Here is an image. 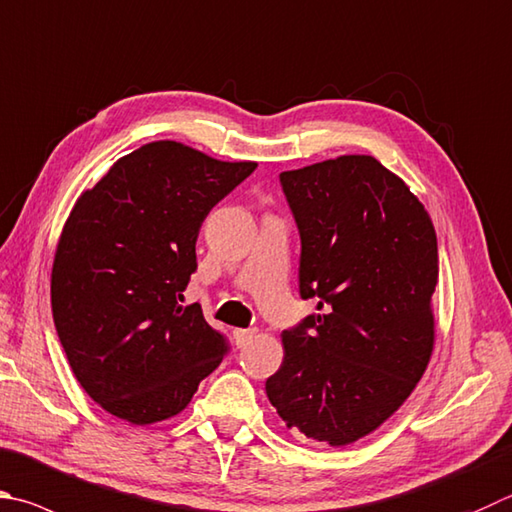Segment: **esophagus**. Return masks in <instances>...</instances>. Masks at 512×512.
Wrapping results in <instances>:
<instances>
[{
    "instance_id": "34e87169",
    "label": "esophagus",
    "mask_w": 512,
    "mask_h": 512,
    "mask_svg": "<svg viewBox=\"0 0 512 512\" xmlns=\"http://www.w3.org/2000/svg\"><path fill=\"white\" fill-rule=\"evenodd\" d=\"M255 333H257V329H235L232 331V338H235L237 347H246L248 342L255 338Z\"/></svg>"
}]
</instances>
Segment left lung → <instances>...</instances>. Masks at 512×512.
<instances>
[{
  "instance_id": "left-lung-1",
  "label": "left lung",
  "mask_w": 512,
  "mask_h": 512,
  "mask_svg": "<svg viewBox=\"0 0 512 512\" xmlns=\"http://www.w3.org/2000/svg\"><path fill=\"white\" fill-rule=\"evenodd\" d=\"M300 230V295L318 311L282 333L266 396L306 439L349 445L412 394L434 349L432 219L374 156L280 174Z\"/></svg>"
}]
</instances>
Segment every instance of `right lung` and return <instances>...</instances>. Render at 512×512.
<instances>
[{
    "instance_id": "obj_1",
    "label": "right lung",
    "mask_w": 512,
    "mask_h": 512,
    "mask_svg": "<svg viewBox=\"0 0 512 512\" xmlns=\"http://www.w3.org/2000/svg\"><path fill=\"white\" fill-rule=\"evenodd\" d=\"M255 167L156 141L80 194L55 250L51 309L73 374L105 412L165 421L224 360L226 336L183 291L203 219Z\"/></svg>"
}]
</instances>
